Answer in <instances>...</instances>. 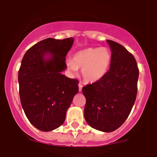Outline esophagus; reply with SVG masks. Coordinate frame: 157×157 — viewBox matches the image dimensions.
<instances>
[{"label":"esophagus","mask_w":157,"mask_h":157,"mask_svg":"<svg viewBox=\"0 0 157 157\" xmlns=\"http://www.w3.org/2000/svg\"><path fill=\"white\" fill-rule=\"evenodd\" d=\"M82 83L80 82L79 83V91H82Z\"/></svg>","instance_id":"34e87169"}]
</instances>
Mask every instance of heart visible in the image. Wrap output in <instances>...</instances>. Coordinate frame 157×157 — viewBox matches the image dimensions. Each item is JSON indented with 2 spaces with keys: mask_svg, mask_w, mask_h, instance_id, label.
Segmentation results:
<instances>
[{
  "mask_svg": "<svg viewBox=\"0 0 157 157\" xmlns=\"http://www.w3.org/2000/svg\"><path fill=\"white\" fill-rule=\"evenodd\" d=\"M112 55L107 48H88L78 51L72 60L67 61L68 69L72 73L82 69L83 79L88 82L100 80L106 74L111 64Z\"/></svg>",
  "mask_w": 157,
  "mask_h": 157,
  "instance_id": "heart-1",
  "label": "heart"
}]
</instances>
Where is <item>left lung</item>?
Wrapping results in <instances>:
<instances>
[{
  "mask_svg": "<svg viewBox=\"0 0 157 157\" xmlns=\"http://www.w3.org/2000/svg\"><path fill=\"white\" fill-rule=\"evenodd\" d=\"M112 51L110 68L100 80L82 88L84 115L88 124L112 132L128 117L138 91L139 69L133 55L120 43L107 40Z\"/></svg>",
  "mask_w": 157,
  "mask_h": 157,
  "instance_id": "8db88e82",
  "label": "left lung"
}]
</instances>
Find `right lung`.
Instances as JSON below:
<instances>
[{
    "mask_svg": "<svg viewBox=\"0 0 157 157\" xmlns=\"http://www.w3.org/2000/svg\"><path fill=\"white\" fill-rule=\"evenodd\" d=\"M73 42L72 37L43 40L29 48L21 60L18 74L21 104L29 122L41 131L55 130L64 123L79 90L77 79L61 73L67 67L65 57ZM47 54L51 58L45 59Z\"/></svg>",
    "mask_w": 157,
    "mask_h": 157,
    "instance_id": "1",
    "label": "right lung"
}]
</instances>
